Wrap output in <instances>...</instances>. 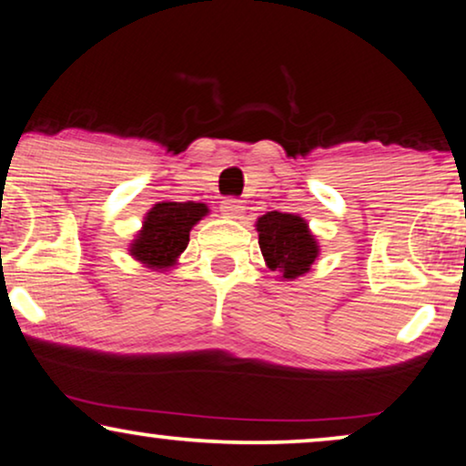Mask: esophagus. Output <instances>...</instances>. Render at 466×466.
I'll return each instance as SVG.
<instances>
[{
  "label": "esophagus",
  "instance_id": "esophagus-1",
  "mask_svg": "<svg viewBox=\"0 0 466 466\" xmlns=\"http://www.w3.org/2000/svg\"><path fill=\"white\" fill-rule=\"evenodd\" d=\"M221 213L228 217V219H240L245 213V206L237 198H226L221 202Z\"/></svg>",
  "mask_w": 466,
  "mask_h": 466
}]
</instances>
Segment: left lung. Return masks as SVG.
Masks as SVG:
<instances>
[{
	"label": "left lung",
	"mask_w": 466,
	"mask_h": 466,
	"mask_svg": "<svg viewBox=\"0 0 466 466\" xmlns=\"http://www.w3.org/2000/svg\"><path fill=\"white\" fill-rule=\"evenodd\" d=\"M256 229L264 262L277 273V279L294 281L303 277L320 256V245L303 217L270 210L258 217Z\"/></svg>",
	"instance_id": "left-lung-1"
}]
</instances>
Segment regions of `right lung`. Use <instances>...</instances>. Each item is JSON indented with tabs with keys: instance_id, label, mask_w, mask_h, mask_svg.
Returning <instances> with one entry per match:
<instances>
[{
	"instance_id": "obj_1",
	"label": "right lung",
	"mask_w": 466,
	"mask_h": 466,
	"mask_svg": "<svg viewBox=\"0 0 466 466\" xmlns=\"http://www.w3.org/2000/svg\"><path fill=\"white\" fill-rule=\"evenodd\" d=\"M208 215L202 202H157L146 213L141 229L128 245L133 260L152 270H167L178 264L189 245V234Z\"/></svg>"
}]
</instances>
